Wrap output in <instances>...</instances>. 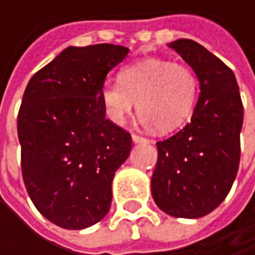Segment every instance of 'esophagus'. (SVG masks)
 I'll return each instance as SVG.
<instances>
[{"instance_id": "1", "label": "esophagus", "mask_w": 255, "mask_h": 255, "mask_svg": "<svg viewBox=\"0 0 255 255\" xmlns=\"http://www.w3.org/2000/svg\"><path fill=\"white\" fill-rule=\"evenodd\" d=\"M131 137H132V141H134V143H146V141H149L146 137H143V135H140V134H132Z\"/></svg>"}]
</instances>
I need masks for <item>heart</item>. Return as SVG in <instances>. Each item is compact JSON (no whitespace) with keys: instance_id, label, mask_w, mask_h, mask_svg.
Returning <instances> with one entry per match:
<instances>
[{"instance_id":"obj_1","label":"heart","mask_w":255,"mask_h":255,"mask_svg":"<svg viewBox=\"0 0 255 255\" xmlns=\"http://www.w3.org/2000/svg\"><path fill=\"white\" fill-rule=\"evenodd\" d=\"M198 93L199 79L192 68L146 59L124 68L118 81H106L100 99L108 120L117 126H123L137 106L143 124L170 132L189 120Z\"/></svg>"}]
</instances>
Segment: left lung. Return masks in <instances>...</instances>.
I'll use <instances>...</instances> for the list:
<instances>
[{
  "label": "left lung",
  "mask_w": 255,
  "mask_h": 255,
  "mask_svg": "<svg viewBox=\"0 0 255 255\" xmlns=\"http://www.w3.org/2000/svg\"><path fill=\"white\" fill-rule=\"evenodd\" d=\"M196 72L201 94L187 123L158 141L150 186L156 205L180 219H199L228 196L241 159L244 106L235 74L192 39L170 44Z\"/></svg>",
  "instance_id": "left-lung-1"
}]
</instances>
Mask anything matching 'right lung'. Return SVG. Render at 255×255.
Listing matches in <instances>:
<instances>
[{"label": "right lung", "mask_w": 255, "mask_h": 255, "mask_svg": "<svg viewBox=\"0 0 255 255\" xmlns=\"http://www.w3.org/2000/svg\"><path fill=\"white\" fill-rule=\"evenodd\" d=\"M128 48L68 47L30 78L17 115L20 165L36 210L63 229L100 222L131 134L105 118L100 90Z\"/></svg>", "instance_id": "add662e5"}]
</instances>
